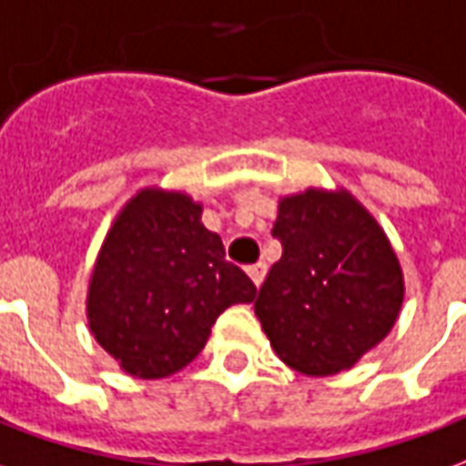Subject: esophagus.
I'll return each instance as SVG.
<instances>
[{
    "instance_id": "34e87169",
    "label": "esophagus",
    "mask_w": 466,
    "mask_h": 466,
    "mask_svg": "<svg viewBox=\"0 0 466 466\" xmlns=\"http://www.w3.org/2000/svg\"><path fill=\"white\" fill-rule=\"evenodd\" d=\"M266 273H268L266 263H256V266L248 268V275H250V280L256 283V288H260V285H263V280H266Z\"/></svg>"
}]
</instances>
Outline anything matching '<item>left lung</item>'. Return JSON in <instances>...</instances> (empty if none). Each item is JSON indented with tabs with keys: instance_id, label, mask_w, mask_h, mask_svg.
Wrapping results in <instances>:
<instances>
[{
	"instance_id": "left-lung-1",
	"label": "left lung",
	"mask_w": 466,
	"mask_h": 466,
	"mask_svg": "<svg viewBox=\"0 0 466 466\" xmlns=\"http://www.w3.org/2000/svg\"><path fill=\"white\" fill-rule=\"evenodd\" d=\"M283 256L256 315L275 355L308 377L352 368L385 340L405 300L390 238L348 188H305L278 203Z\"/></svg>"
}]
</instances>
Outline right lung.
<instances>
[{
  "label": "right lung",
  "instance_id": "1",
  "mask_svg": "<svg viewBox=\"0 0 466 466\" xmlns=\"http://www.w3.org/2000/svg\"><path fill=\"white\" fill-rule=\"evenodd\" d=\"M203 206L183 191L148 186L111 223L86 293L91 335L118 368L161 380L196 360L220 312L253 303L256 285L226 260Z\"/></svg>",
  "mask_w": 466,
  "mask_h": 466
}]
</instances>
